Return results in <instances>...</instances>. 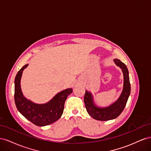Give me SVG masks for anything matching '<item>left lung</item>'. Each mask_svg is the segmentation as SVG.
<instances>
[{
    "mask_svg": "<svg viewBox=\"0 0 151 151\" xmlns=\"http://www.w3.org/2000/svg\"><path fill=\"white\" fill-rule=\"evenodd\" d=\"M115 64L119 66L122 70L123 74V91L115 102H114L108 107L101 108L95 104L92 94L86 91L84 95V104L89 115L94 119L99 121H107L115 119L119 116L124 109L127 100L130 94V83L128 68L124 63L118 59H114Z\"/></svg>",
    "mask_w": 151,
    "mask_h": 151,
    "instance_id": "8db88e82",
    "label": "left lung"
}]
</instances>
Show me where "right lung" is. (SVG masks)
Masks as SVG:
<instances>
[{"mask_svg": "<svg viewBox=\"0 0 151 151\" xmlns=\"http://www.w3.org/2000/svg\"><path fill=\"white\" fill-rule=\"evenodd\" d=\"M26 64L17 72L14 81V101L17 109L27 120L33 124L43 127L58 120L62 115L67 96L72 93V89L62 91L47 103L37 104L26 98L21 89L22 72L28 67Z\"/></svg>", "mask_w": 151, "mask_h": 151, "instance_id": "obj_1", "label": "right lung"}]
</instances>
